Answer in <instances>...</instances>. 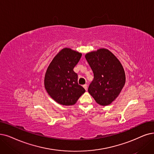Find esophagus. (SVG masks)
<instances>
[{
	"instance_id": "34e87169",
	"label": "esophagus",
	"mask_w": 154,
	"mask_h": 154,
	"mask_svg": "<svg viewBox=\"0 0 154 154\" xmlns=\"http://www.w3.org/2000/svg\"><path fill=\"white\" fill-rule=\"evenodd\" d=\"M83 88H84L86 90H87V84H85V85H83Z\"/></svg>"
}]
</instances>
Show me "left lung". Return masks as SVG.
<instances>
[{
  "instance_id": "obj_1",
  "label": "left lung",
  "mask_w": 154,
  "mask_h": 154,
  "mask_svg": "<svg viewBox=\"0 0 154 154\" xmlns=\"http://www.w3.org/2000/svg\"><path fill=\"white\" fill-rule=\"evenodd\" d=\"M94 72V80L88 91L99 105L106 106L119 96L126 83L123 67L107 48H99L85 55Z\"/></svg>"
}]
</instances>
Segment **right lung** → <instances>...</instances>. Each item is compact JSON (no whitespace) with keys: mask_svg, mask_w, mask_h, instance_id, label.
<instances>
[{"mask_svg":"<svg viewBox=\"0 0 154 154\" xmlns=\"http://www.w3.org/2000/svg\"><path fill=\"white\" fill-rule=\"evenodd\" d=\"M82 54L64 48L54 57L47 69L45 88L48 95L63 106L75 104L85 90L78 83V75L73 71Z\"/></svg>","mask_w":154,"mask_h":154,"instance_id":"1","label":"right lung"}]
</instances>
